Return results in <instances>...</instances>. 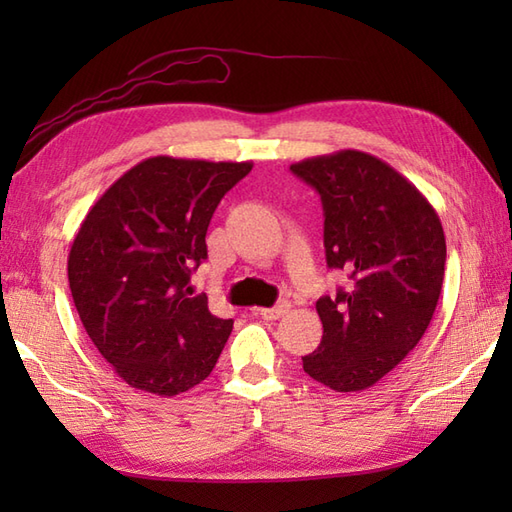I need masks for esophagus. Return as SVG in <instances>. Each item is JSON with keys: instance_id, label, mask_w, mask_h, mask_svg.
<instances>
[{"instance_id": "obj_1", "label": "esophagus", "mask_w": 512, "mask_h": 512, "mask_svg": "<svg viewBox=\"0 0 512 512\" xmlns=\"http://www.w3.org/2000/svg\"><path fill=\"white\" fill-rule=\"evenodd\" d=\"M288 310H290V303L281 301V303H277L275 308H259L257 314H262V319H266V321H277V319L284 317Z\"/></svg>"}]
</instances>
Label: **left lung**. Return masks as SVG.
Segmentation results:
<instances>
[{
    "mask_svg": "<svg viewBox=\"0 0 512 512\" xmlns=\"http://www.w3.org/2000/svg\"><path fill=\"white\" fill-rule=\"evenodd\" d=\"M290 171L321 195L328 268L347 288L317 301L323 339L303 372L334 391H361L387 376L436 312L447 242L429 200L380 158L343 149Z\"/></svg>",
    "mask_w": 512,
    "mask_h": 512,
    "instance_id": "1",
    "label": "left lung"
}]
</instances>
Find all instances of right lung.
<instances>
[{
	"instance_id": "1",
	"label": "right lung",
	"mask_w": 512,
	"mask_h": 512,
	"mask_svg": "<svg viewBox=\"0 0 512 512\" xmlns=\"http://www.w3.org/2000/svg\"><path fill=\"white\" fill-rule=\"evenodd\" d=\"M253 162L156 156L107 189L76 233L68 281L96 350L127 385L176 396L200 385L220 358L233 319L193 295L217 204Z\"/></svg>"
}]
</instances>
